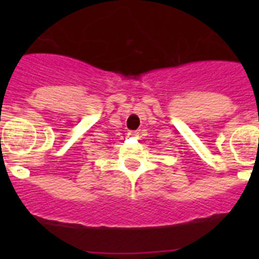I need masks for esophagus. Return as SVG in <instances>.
<instances>
[{
  "label": "esophagus",
  "mask_w": 259,
  "mask_h": 259,
  "mask_svg": "<svg viewBox=\"0 0 259 259\" xmlns=\"http://www.w3.org/2000/svg\"><path fill=\"white\" fill-rule=\"evenodd\" d=\"M128 135H130V136H131V137H137V135H139V132H137V131H131Z\"/></svg>",
  "instance_id": "obj_1"
}]
</instances>
